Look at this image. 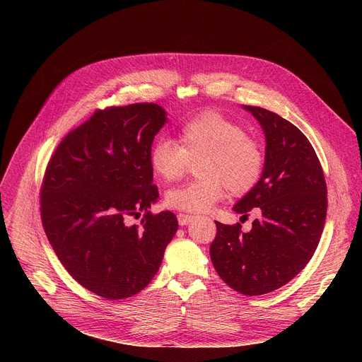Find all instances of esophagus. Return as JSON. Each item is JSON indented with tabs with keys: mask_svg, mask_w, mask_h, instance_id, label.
<instances>
[{
	"mask_svg": "<svg viewBox=\"0 0 362 362\" xmlns=\"http://www.w3.org/2000/svg\"><path fill=\"white\" fill-rule=\"evenodd\" d=\"M194 220V216H189V214H179L177 216V221L180 226H187Z\"/></svg>",
	"mask_w": 362,
	"mask_h": 362,
	"instance_id": "1",
	"label": "esophagus"
}]
</instances>
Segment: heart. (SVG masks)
I'll use <instances>...</instances> for the list:
<instances>
[{"label":"heart","instance_id":"heart-1","mask_svg":"<svg viewBox=\"0 0 362 362\" xmlns=\"http://www.w3.org/2000/svg\"><path fill=\"white\" fill-rule=\"evenodd\" d=\"M189 160H198L199 179L170 189L165 195L168 206L186 213L210 211L224 197L226 186L236 195L248 192L264 167L259 145L246 136L240 124L214 111L186 122L177 144L160 138L149 149V165L164 182L179 179Z\"/></svg>","mask_w":362,"mask_h":362}]
</instances>
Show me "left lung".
<instances>
[{
	"label": "left lung",
	"mask_w": 362,
	"mask_h": 362,
	"mask_svg": "<svg viewBox=\"0 0 362 362\" xmlns=\"http://www.w3.org/2000/svg\"><path fill=\"white\" fill-rule=\"evenodd\" d=\"M265 136L262 173L233 205L246 218L259 214L252 229L217 224L210 257L224 283L243 295H264L291 281L313 258L326 223L327 187L307 136L279 114L242 105Z\"/></svg>",
	"instance_id": "1"
}]
</instances>
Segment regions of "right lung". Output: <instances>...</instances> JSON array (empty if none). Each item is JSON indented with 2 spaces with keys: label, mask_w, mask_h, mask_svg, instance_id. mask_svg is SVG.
<instances>
[{
  "label": "right lung",
  "mask_w": 362,
  "mask_h": 362,
  "mask_svg": "<svg viewBox=\"0 0 362 362\" xmlns=\"http://www.w3.org/2000/svg\"><path fill=\"white\" fill-rule=\"evenodd\" d=\"M158 104L97 111L55 149L41 191L47 238L70 276L107 299L139 293L157 274L177 232L171 211L152 216L158 199L149 149L167 123ZM146 217L130 226L129 215Z\"/></svg>",
  "instance_id": "add662e5"
}]
</instances>
